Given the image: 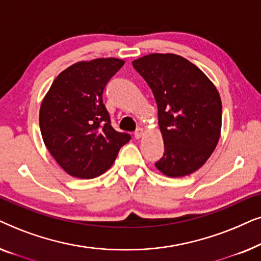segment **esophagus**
<instances>
[{"label":"esophagus","mask_w":261,"mask_h":261,"mask_svg":"<svg viewBox=\"0 0 261 261\" xmlns=\"http://www.w3.org/2000/svg\"><path fill=\"white\" fill-rule=\"evenodd\" d=\"M142 135H144V129H142L141 127H139L138 129L134 132V137H135V139H140Z\"/></svg>","instance_id":"34e87169"}]
</instances>
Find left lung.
<instances>
[{"instance_id":"obj_1","label":"left lung","mask_w":261,"mask_h":261,"mask_svg":"<svg viewBox=\"0 0 261 261\" xmlns=\"http://www.w3.org/2000/svg\"><path fill=\"white\" fill-rule=\"evenodd\" d=\"M154 95L164 156L155 167L184 177L204 165L220 140L222 103L206 74L183 57L151 53L132 62Z\"/></svg>"}]
</instances>
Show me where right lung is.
<instances>
[{
	"label": "right lung",
	"instance_id": "add662e5",
	"mask_svg": "<svg viewBox=\"0 0 261 261\" xmlns=\"http://www.w3.org/2000/svg\"><path fill=\"white\" fill-rule=\"evenodd\" d=\"M124 60H84L60 72L45 95L39 113L42 140L70 176L90 179L105 173L130 140L110 124L103 105L107 83Z\"/></svg>",
	"mask_w": 261,
	"mask_h": 261
}]
</instances>
